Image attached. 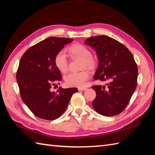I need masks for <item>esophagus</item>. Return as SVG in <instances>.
<instances>
[{"label": "esophagus", "instance_id": "obj_1", "mask_svg": "<svg viewBox=\"0 0 155 155\" xmlns=\"http://www.w3.org/2000/svg\"><path fill=\"white\" fill-rule=\"evenodd\" d=\"M87 89L86 88H78V91H84Z\"/></svg>", "mask_w": 155, "mask_h": 155}]
</instances>
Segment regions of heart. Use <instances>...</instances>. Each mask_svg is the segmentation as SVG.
Segmentation results:
<instances>
[{"label":"heart","instance_id":"obj_1","mask_svg":"<svg viewBox=\"0 0 155 155\" xmlns=\"http://www.w3.org/2000/svg\"><path fill=\"white\" fill-rule=\"evenodd\" d=\"M67 52L71 57L81 58V68H88L92 70L97 65L96 57L91 53L89 48L82 44H74L67 48ZM54 64L61 73H66L68 71V61L67 57L63 51H59L54 57ZM90 77L88 71L84 70L81 72L71 73L64 77L65 84L73 87L83 88L86 85V82Z\"/></svg>","mask_w":155,"mask_h":155}]
</instances>
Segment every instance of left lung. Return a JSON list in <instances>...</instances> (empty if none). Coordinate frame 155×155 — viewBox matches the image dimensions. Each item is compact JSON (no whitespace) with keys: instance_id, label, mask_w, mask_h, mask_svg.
I'll return each mask as SVG.
<instances>
[{"instance_id":"8db88e82","label":"left lung","mask_w":155,"mask_h":155,"mask_svg":"<svg viewBox=\"0 0 155 155\" xmlns=\"http://www.w3.org/2000/svg\"><path fill=\"white\" fill-rule=\"evenodd\" d=\"M99 60L94 80L109 81L107 86L94 85L96 93L92 106L98 114L113 116L123 111L130 100L137 84L138 68L131 51L113 38L96 35L86 39Z\"/></svg>"}]
</instances>
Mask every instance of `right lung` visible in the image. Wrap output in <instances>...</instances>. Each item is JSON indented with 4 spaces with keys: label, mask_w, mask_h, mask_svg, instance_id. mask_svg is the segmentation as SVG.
<instances>
[{
    "label": "right lung",
    "mask_w": 155,
    "mask_h": 155,
    "mask_svg": "<svg viewBox=\"0 0 155 155\" xmlns=\"http://www.w3.org/2000/svg\"><path fill=\"white\" fill-rule=\"evenodd\" d=\"M73 39L50 37L31 46L21 57L16 81L23 102L35 116L46 120L59 117L67 109L77 88L50 90L62 81L54 57ZM59 84V83H58Z\"/></svg>",
    "instance_id": "right-lung-1"
}]
</instances>
